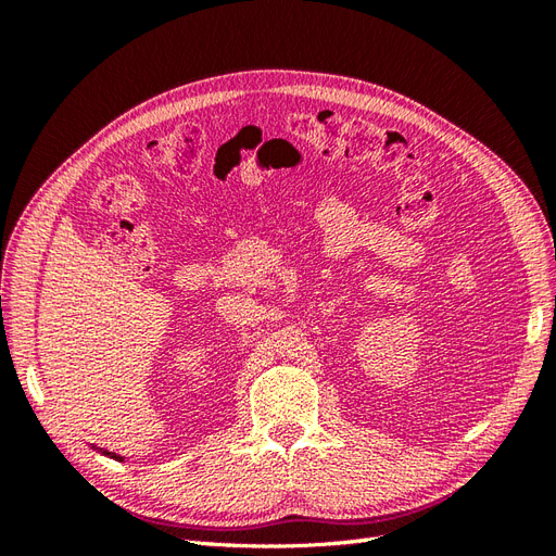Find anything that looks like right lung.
Here are the masks:
<instances>
[{
  "label": "right lung",
  "mask_w": 556,
  "mask_h": 556,
  "mask_svg": "<svg viewBox=\"0 0 556 556\" xmlns=\"http://www.w3.org/2000/svg\"><path fill=\"white\" fill-rule=\"evenodd\" d=\"M104 454H111V452H104ZM111 457H115V454H111ZM115 459H121V462H123V457H115Z\"/></svg>",
  "instance_id": "1"
}]
</instances>
